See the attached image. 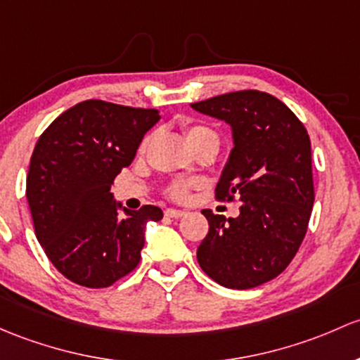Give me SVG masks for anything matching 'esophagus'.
Segmentation results:
<instances>
[{"label":"esophagus","instance_id":"esophagus-1","mask_svg":"<svg viewBox=\"0 0 360 360\" xmlns=\"http://www.w3.org/2000/svg\"><path fill=\"white\" fill-rule=\"evenodd\" d=\"M165 215L172 219H179L184 215V210H177V209H165Z\"/></svg>","mask_w":360,"mask_h":360}]
</instances>
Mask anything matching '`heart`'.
<instances>
[{
  "mask_svg": "<svg viewBox=\"0 0 360 360\" xmlns=\"http://www.w3.org/2000/svg\"><path fill=\"white\" fill-rule=\"evenodd\" d=\"M186 139H188V143H190V146H195L196 143L205 141V139L217 141V134L205 126H190L186 129ZM148 141H150V138H146L145 141H143L141 148H145V146L148 145ZM186 193H188V186L184 183H176L169 188V195L176 200L184 198V196H186Z\"/></svg>",
  "mask_w": 360,
  "mask_h": 360,
  "instance_id": "heart-1",
  "label": "heart"
}]
</instances>
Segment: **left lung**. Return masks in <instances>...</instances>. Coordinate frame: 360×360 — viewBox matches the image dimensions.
<instances>
[{"label":"left lung","instance_id":"obj_1","mask_svg":"<svg viewBox=\"0 0 360 360\" xmlns=\"http://www.w3.org/2000/svg\"><path fill=\"white\" fill-rule=\"evenodd\" d=\"M224 120L233 150L217 198L240 195V215L203 210L209 233L196 250L200 267L226 288L248 290L288 267L307 233L314 205L310 139L283 101L262 91H234L191 103Z\"/></svg>","mask_w":360,"mask_h":360}]
</instances>
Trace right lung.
Wrapping results in <instances>:
<instances>
[{
    "label": "right lung",
    "mask_w": 360,
    "mask_h": 360,
    "mask_svg": "<svg viewBox=\"0 0 360 360\" xmlns=\"http://www.w3.org/2000/svg\"><path fill=\"white\" fill-rule=\"evenodd\" d=\"M158 120L155 108L86 100L37 139L25 195L37 241L70 281L105 288L138 266L146 224L164 212L155 205L127 210L110 188Z\"/></svg>",
    "instance_id": "right-lung-1"
}]
</instances>
